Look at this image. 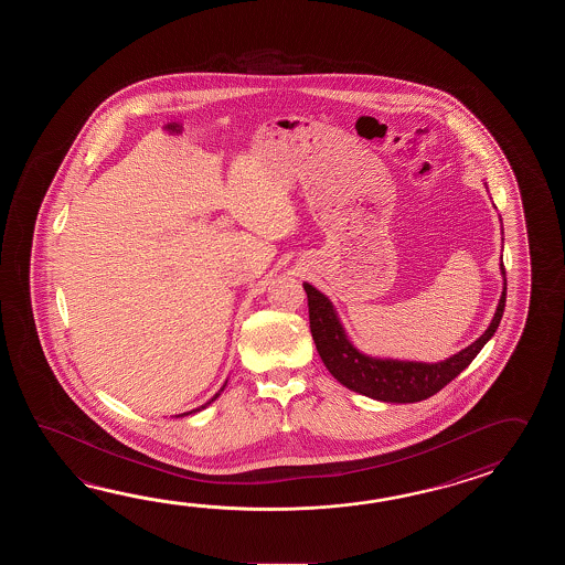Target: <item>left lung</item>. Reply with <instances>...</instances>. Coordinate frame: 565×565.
<instances>
[{"instance_id":"8db88e82","label":"left lung","mask_w":565,"mask_h":565,"mask_svg":"<svg viewBox=\"0 0 565 565\" xmlns=\"http://www.w3.org/2000/svg\"><path fill=\"white\" fill-rule=\"evenodd\" d=\"M503 275V292L499 299V307L494 311L491 324L487 331L470 343L469 348L455 353L452 358L436 363H422V361L380 360L361 353L349 341L343 324L337 317L331 300L324 297L321 290L302 282L307 299H309V321L317 351L323 360L324 367L331 372L339 384L345 385L351 392L361 396L392 402V404H414L440 392L446 384H450L458 373L467 370L470 361L479 355L480 349L494 335L497 327L501 323L507 300V278L504 266L501 263Z\"/></svg>"}]
</instances>
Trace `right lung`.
Returning <instances> with one entry per match:
<instances>
[{"label":"right lung","mask_w":565,"mask_h":565,"mask_svg":"<svg viewBox=\"0 0 565 565\" xmlns=\"http://www.w3.org/2000/svg\"><path fill=\"white\" fill-rule=\"evenodd\" d=\"M224 387H226V384L222 385V390H220V392H217L216 396L212 397V399H207V402H205L204 406H200V408L192 409V412H185V414H181V416H188V414H195V412H200V409L207 408V406H210V404H212V402H214V399H216V397L220 396V394H222V392H224Z\"/></svg>","instance_id":"add662e5"}]
</instances>
